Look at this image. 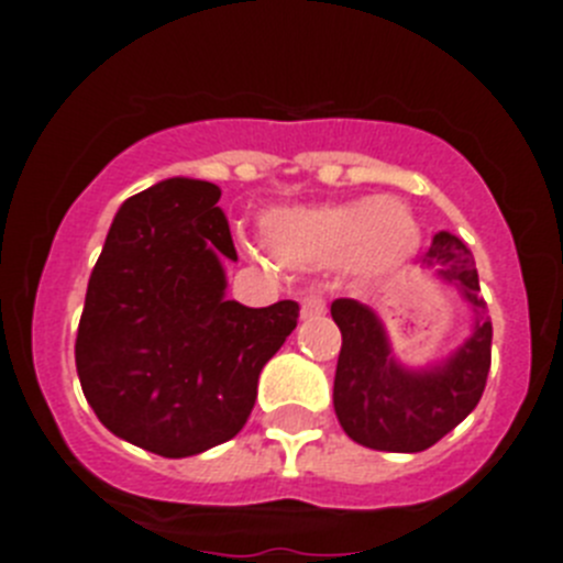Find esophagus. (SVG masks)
<instances>
[{"mask_svg": "<svg viewBox=\"0 0 563 563\" xmlns=\"http://www.w3.org/2000/svg\"><path fill=\"white\" fill-rule=\"evenodd\" d=\"M325 311V297L322 295H306L300 302L302 320H311V317H320Z\"/></svg>", "mask_w": 563, "mask_h": 563, "instance_id": "esophagus-1", "label": "esophagus"}]
</instances>
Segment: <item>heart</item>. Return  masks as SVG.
Returning <instances> with one entry per match:
<instances>
[{
	"instance_id": "obj_1",
	"label": "heart",
	"mask_w": 563,
	"mask_h": 563,
	"mask_svg": "<svg viewBox=\"0 0 563 563\" xmlns=\"http://www.w3.org/2000/svg\"><path fill=\"white\" fill-rule=\"evenodd\" d=\"M261 229L272 257L295 268H325L342 261L356 275H385L419 249L417 218L397 198L275 209Z\"/></svg>"
}]
</instances>
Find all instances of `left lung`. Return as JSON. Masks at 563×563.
I'll return each mask as SVG.
<instances>
[{"instance_id":"8db88e82","label":"left lung","mask_w":563,"mask_h":563,"mask_svg":"<svg viewBox=\"0 0 563 563\" xmlns=\"http://www.w3.org/2000/svg\"><path fill=\"white\" fill-rule=\"evenodd\" d=\"M476 311L473 334L433 368H405L390 354L383 322L363 302L340 297L331 317L340 325L342 349L334 374V410L356 444L388 453H419L451 433L478 405L490 371L493 325L478 295L471 249L456 234L439 232L419 257Z\"/></svg>"}]
</instances>
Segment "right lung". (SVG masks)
<instances>
[{"label": "right lung", "mask_w": 563, "mask_h": 563, "mask_svg": "<svg viewBox=\"0 0 563 563\" xmlns=\"http://www.w3.org/2000/svg\"><path fill=\"white\" fill-rule=\"evenodd\" d=\"M221 189L169 178L121 203L78 320L76 371L110 433L166 459L241 433L257 376L297 329L300 306L227 300L238 261Z\"/></svg>", "instance_id": "right-lung-1"}]
</instances>
